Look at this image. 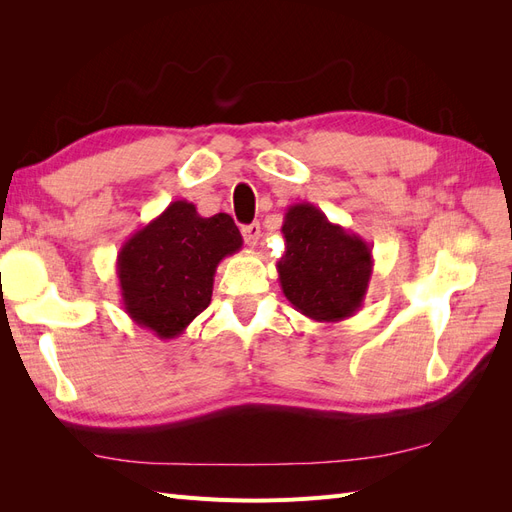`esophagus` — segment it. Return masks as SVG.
I'll return each mask as SVG.
<instances>
[{
	"mask_svg": "<svg viewBox=\"0 0 512 512\" xmlns=\"http://www.w3.org/2000/svg\"><path fill=\"white\" fill-rule=\"evenodd\" d=\"M241 235H243V241H245V245H250V247H254L256 243H258V239H260V224H247V226H243L241 228Z\"/></svg>",
	"mask_w": 512,
	"mask_h": 512,
	"instance_id": "34e87169",
	"label": "esophagus"
}]
</instances>
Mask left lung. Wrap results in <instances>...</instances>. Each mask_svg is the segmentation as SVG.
<instances>
[{
    "label": "left lung",
    "instance_id": "obj_1",
    "mask_svg": "<svg viewBox=\"0 0 512 512\" xmlns=\"http://www.w3.org/2000/svg\"><path fill=\"white\" fill-rule=\"evenodd\" d=\"M282 237L286 252L277 273L297 312L316 322H339L359 312L374 269L365 239L329 222L312 203L288 207Z\"/></svg>",
    "mask_w": 512,
    "mask_h": 512
}]
</instances>
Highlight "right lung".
I'll return each mask as SVG.
<instances>
[{"label": "right lung", "mask_w": 512, "mask_h": 512, "mask_svg": "<svg viewBox=\"0 0 512 512\" xmlns=\"http://www.w3.org/2000/svg\"><path fill=\"white\" fill-rule=\"evenodd\" d=\"M241 245L228 213L203 218L188 200H175L121 245L115 269L123 309L156 337H179L211 303L215 269Z\"/></svg>", "instance_id": "1"}]
</instances>
